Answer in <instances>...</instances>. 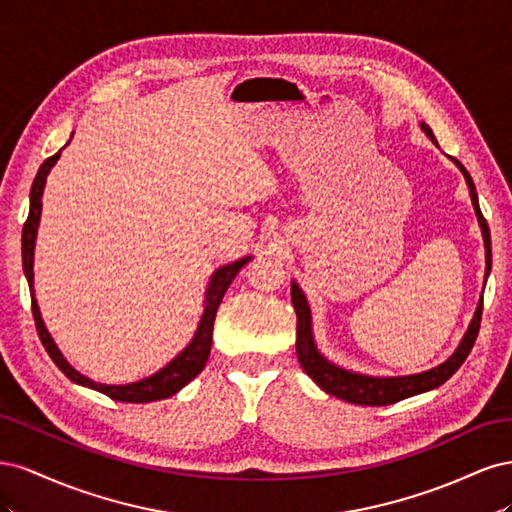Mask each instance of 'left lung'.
Segmentation results:
<instances>
[{"label":"left lung","mask_w":512,"mask_h":512,"mask_svg":"<svg viewBox=\"0 0 512 512\" xmlns=\"http://www.w3.org/2000/svg\"><path fill=\"white\" fill-rule=\"evenodd\" d=\"M421 128L425 130V134L431 138V141L436 143V136H433L429 126L421 123ZM455 164L459 166L463 177H466V181H468L474 211L478 215L480 228H483V239H485V250H487V275H489V269H491L489 226H487V220L483 218V213H480L476 188H474V181H472L470 173L466 168H463V164L459 160H455ZM290 294H292L294 312H297V356H299L301 367L305 369V374L312 378L322 391H327L329 395L344 399V401H348V404H359V406H391V404H397V401L406 399V397L425 393V391H431V389H438V386L451 378L455 371L463 365V361L468 359V354H470V350L476 342V337H478L480 316H483V299H480L466 337L461 339L459 348L455 350V354L446 363L433 367L429 371H423V374H414V376L371 378V376L352 374V371H346V369L337 367V365H333V363L324 359V356L314 346L312 314H309V307H307V301L303 297L301 288L297 284H292Z\"/></svg>","instance_id":"obj_1"}]
</instances>
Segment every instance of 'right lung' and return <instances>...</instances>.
<instances>
[{
	"instance_id": "obj_1",
	"label": "right lung",
	"mask_w": 512,
	"mask_h": 512,
	"mask_svg": "<svg viewBox=\"0 0 512 512\" xmlns=\"http://www.w3.org/2000/svg\"><path fill=\"white\" fill-rule=\"evenodd\" d=\"M59 153L61 151H57L55 156H51V158H46L42 162V166L38 168V175H36L34 185H32V194H29V215H27L25 226H23V269H25V277L29 282V292H32V314H34V320H36V331H38L40 342H42L44 350L49 352L53 363L61 371H64V374L72 382L83 384V386H87V389L100 391V393H104L106 397H111L115 401H126V404H147V401H158V399H166L170 395H175L190 380H194L200 374V371H203V367L207 365L209 352H211V335H213L215 314H218V307L224 299V292L228 290L230 282L235 280V275L239 273V269L250 262V256L232 262V265H226V267H222V269L213 273L211 284L207 288L205 312H203V318H200L198 331L192 339V344L185 348L177 356V359L170 361L164 369H160L158 374H153V376H149L141 382H132V384H123V386L98 384L94 380L81 376L79 371L68 365V361L57 350L49 331H46V327H44L38 303L34 299V245H36V232H38L40 211H42V190H44V183H46V175H49V170L59 160Z\"/></svg>"
}]
</instances>
